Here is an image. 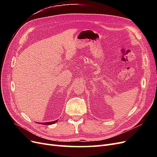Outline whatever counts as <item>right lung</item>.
<instances>
[{"label": "right lung", "mask_w": 157, "mask_h": 157, "mask_svg": "<svg viewBox=\"0 0 157 157\" xmlns=\"http://www.w3.org/2000/svg\"><path fill=\"white\" fill-rule=\"evenodd\" d=\"M56 122H58V121H52V122H42L40 123V124H45V125H51V124H54V123H56Z\"/></svg>", "instance_id": "right-lung-1"}]
</instances>
